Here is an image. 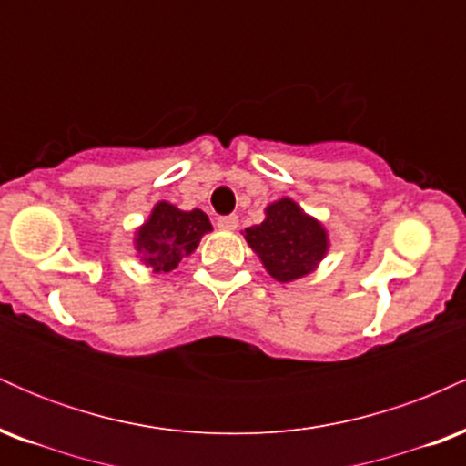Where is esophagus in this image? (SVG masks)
<instances>
[{"instance_id":"esophagus-1","label":"esophagus","mask_w":466,"mask_h":466,"mask_svg":"<svg viewBox=\"0 0 466 466\" xmlns=\"http://www.w3.org/2000/svg\"><path fill=\"white\" fill-rule=\"evenodd\" d=\"M217 228L228 229V232H232V229H237V228H238V217H237V215L218 217V218H217Z\"/></svg>"}]
</instances>
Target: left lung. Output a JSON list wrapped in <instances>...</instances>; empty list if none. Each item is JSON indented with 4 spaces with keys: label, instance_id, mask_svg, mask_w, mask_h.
<instances>
[{
    "label": "left lung",
    "instance_id": "left-lung-1",
    "mask_svg": "<svg viewBox=\"0 0 466 466\" xmlns=\"http://www.w3.org/2000/svg\"><path fill=\"white\" fill-rule=\"evenodd\" d=\"M245 240L267 274L278 282H293L318 269L329 251V232L296 201L282 197L265 208V221L245 229Z\"/></svg>",
    "mask_w": 466,
    "mask_h": 466
}]
</instances>
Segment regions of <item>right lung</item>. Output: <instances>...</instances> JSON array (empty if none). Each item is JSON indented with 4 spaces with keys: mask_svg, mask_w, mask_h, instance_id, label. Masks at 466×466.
<instances>
[{
    "mask_svg": "<svg viewBox=\"0 0 466 466\" xmlns=\"http://www.w3.org/2000/svg\"><path fill=\"white\" fill-rule=\"evenodd\" d=\"M212 232V223L201 210H179L168 201H157L151 217L136 229L133 248L140 263L155 274H168L181 258L197 249L203 234Z\"/></svg>",
    "mask_w": 466,
    "mask_h": 466,
    "instance_id": "add662e5",
    "label": "right lung"
}]
</instances>
